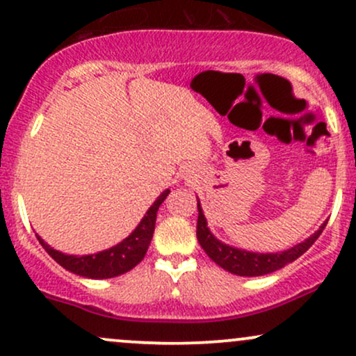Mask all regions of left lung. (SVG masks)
<instances>
[{
    "instance_id": "left-lung-1",
    "label": "left lung",
    "mask_w": 356,
    "mask_h": 356,
    "mask_svg": "<svg viewBox=\"0 0 356 356\" xmlns=\"http://www.w3.org/2000/svg\"><path fill=\"white\" fill-rule=\"evenodd\" d=\"M328 221H325L321 227L316 229L310 238L302 241L300 245H295L293 248L285 250L282 253H253L246 252V250L233 248V246L221 243L218 238L210 232L208 228L207 218H204L202 207L198 202V223H196V238H198L200 245L204 250V253L211 258L216 265L221 268L229 271L233 275H240V277H261V275L273 273L288 263L295 261L307 252L310 246L318 240Z\"/></svg>"
}]
</instances>
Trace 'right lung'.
I'll return each instance as SVG.
<instances>
[{"instance_id":"obj_1","label":"right lung","mask_w":356,"mask_h":356,"mask_svg":"<svg viewBox=\"0 0 356 356\" xmlns=\"http://www.w3.org/2000/svg\"><path fill=\"white\" fill-rule=\"evenodd\" d=\"M170 190H165L158 196L149 210L146 211L143 220L135 228L128 238L118 245L111 246V248L103 250V252L95 254H83V257H76V254H65L58 250H53L48 243L38 236L41 246L46 250V253L53 258L54 261L60 263L65 270L76 273L79 277L93 278V280H104L118 277V275L127 273V271L133 270L135 266L145 258L146 250H148L149 241L153 238L154 223H156V213L160 204L165 202L168 196Z\"/></svg>"}]
</instances>
